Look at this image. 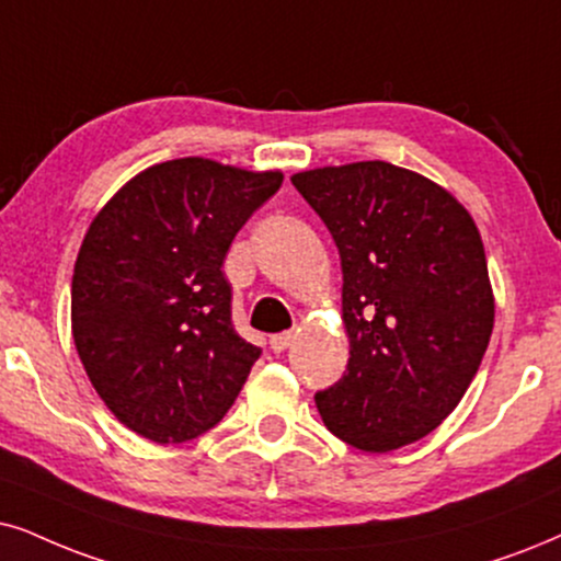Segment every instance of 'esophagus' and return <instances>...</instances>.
Segmentation results:
<instances>
[{
  "label": "esophagus",
  "instance_id": "obj_1",
  "mask_svg": "<svg viewBox=\"0 0 561 561\" xmlns=\"http://www.w3.org/2000/svg\"><path fill=\"white\" fill-rule=\"evenodd\" d=\"M293 342H295V333H293V331L274 333V336L268 339V344H272L274 352H285V350H289V346H293Z\"/></svg>",
  "mask_w": 561,
  "mask_h": 561
}]
</instances>
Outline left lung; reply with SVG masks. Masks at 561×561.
Segmentation results:
<instances>
[{"mask_svg": "<svg viewBox=\"0 0 561 561\" xmlns=\"http://www.w3.org/2000/svg\"><path fill=\"white\" fill-rule=\"evenodd\" d=\"M293 186L344 274L350 363L316 393L318 414L357 450L416 443L463 399L494 329L477 222L450 191L382 160L302 170Z\"/></svg>", "mask_w": 561, "mask_h": 561, "instance_id": "8db88e82", "label": "left lung"}]
</instances>
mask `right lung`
I'll return each instance as SVG.
<instances>
[{"instance_id": "right-lung-1", "label": "right lung", "mask_w": 561, "mask_h": 561, "mask_svg": "<svg viewBox=\"0 0 561 561\" xmlns=\"http://www.w3.org/2000/svg\"><path fill=\"white\" fill-rule=\"evenodd\" d=\"M285 175L207 158L141 170L90 222L72 276V336L118 422L160 445L215 427L261 350L232 329V238Z\"/></svg>"}]
</instances>
